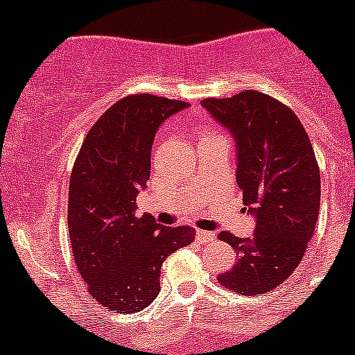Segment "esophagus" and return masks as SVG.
Masks as SVG:
<instances>
[{
	"instance_id": "obj_1",
	"label": "esophagus",
	"mask_w": 355,
	"mask_h": 355,
	"mask_svg": "<svg viewBox=\"0 0 355 355\" xmlns=\"http://www.w3.org/2000/svg\"><path fill=\"white\" fill-rule=\"evenodd\" d=\"M214 232H207V230H198L197 232V240L200 243H209V242H211V240H214Z\"/></svg>"
}]
</instances>
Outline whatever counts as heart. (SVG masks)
<instances>
[{
	"instance_id": "1",
	"label": "heart",
	"mask_w": 355,
	"mask_h": 355,
	"mask_svg": "<svg viewBox=\"0 0 355 355\" xmlns=\"http://www.w3.org/2000/svg\"><path fill=\"white\" fill-rule=\"evenodd\" d=\"M210 137H211V135H209V133H207V135H205V137H203V138H210Z\"/></svg>"
}]
</instances>
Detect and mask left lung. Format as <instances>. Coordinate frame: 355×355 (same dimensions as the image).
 I'll use <instances>...</instances> for the list:
<instances>
[{
	"label": "left lung",
	"mask_w": 355,
	"mask_h": 355,
	"mask_svg": "<svg viewBox=\"0 0 355 355\" xmlns=\"http://www.w3.org/2000/svg\"><path fill=\"white\" fill-rule=\"evenodd\" d=\"M200 105L230 132L237 150V185L255 218L250 239L220 232L237 262L217 279L242 295L274 291L300 263L315 230L320 172L307 132L291 108L254 89Z\"/></svg>",
	"instance_id": "1"
}]
</instances>
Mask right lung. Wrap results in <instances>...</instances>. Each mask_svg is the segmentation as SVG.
Instances as JSON below:
<instances>
[{
	"mask_svg": "<svg viewBox=\"0 0 355 355\" xmlns=\"http://www.w3.org/2000/svg\"><path fill=\"white\" fill-rule=\"evenodd\" d=\"M189 103L155 95L116 101L89 128L73 166L68 230L88 292L113 312L148 307L160 292L162 263L195 240L191 227L137 217L146 189L155 133Z\"/></svg>",
	"mask_w": 355,
	"mask_h": 355,
	"instance_id": "obj_1",
	"label": "right lung"
}]
</instances>
